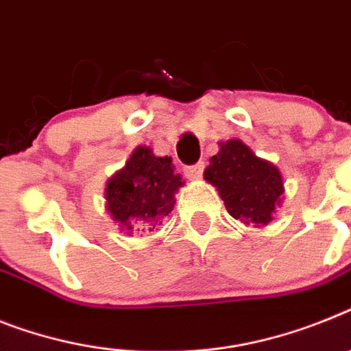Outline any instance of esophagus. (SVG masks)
Listing matches in <instances>:
<instances>
[{
    "label": "esophagus",
    "instance_id": "34e87169",
    "mask_svg": "<svg viewBox=\"0 0 351 351\" xmlns=\"http://www.w3.org/2000/svg\"><path fill=\"white\" fill-rule=\"evenodd\" d=\"M184 173L189 180H199L203 175V162H198V164H194V166H187L184 169Z\"/></svg>",
    "mask_w": 351,
    "mask_h": 351
}]
</instances>
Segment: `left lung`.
<instances>
[{
	"label": "left lung",
	"instance_id": "left-lung-1",
	"mask_svg": "<svg viewBox=\"0 0 351 351\" xmlns=\"http://www.w3.org/2000/svg\"><path fill=\"white\" fill-rule=\"evenodd\" d=\"M203 176L216 187L228 214L246 226L264 228L284 199L280 169L257 157L241 139L219 143Z\"/></svg>",
	"mask_w": 351,
	"mask_h": 351
}]
</instances>
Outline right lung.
<instances>
[{"mask_svg":"<svg viewBox=\"0 0 351 351\" xmlns=\"http://www.w3.org/2000/svg\"><path fill=\"white\" fill-rule=\"evenodd\" d=\"M184 184L171 157H157L149 146H137L108 178L105 208L123 234L155 232L173 210L175 194Z\"/></svg>","mask_w":351,"mask_h":351,"instance_id":"obj_1","label":"right lung"}]
</instances>
